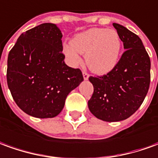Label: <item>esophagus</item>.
<instances>
[{"label":"esophagus","mask_w":158,"mask_h":158,"mask_svg":"<svg viewBox=\"0 0 158 158\" xmlns=\"http://www.w3.org/2000/svg\"><path fill=\"white\" fill-rule=\"evenodd\" d=\"M82 76H83V79H84V80H88V79H89V75L87 72H85V71H83V72H82Z\"/></svg>","instance_id":"obj_1"}]
</instances>
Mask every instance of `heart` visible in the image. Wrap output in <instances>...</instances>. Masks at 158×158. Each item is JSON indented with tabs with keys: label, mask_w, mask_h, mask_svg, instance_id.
Instances as JSON below:
<instances>
[{
	"label": "heart",
	"mask_w": 158,
	"mask_h": 158,
	"mask_svg": "<svg viewBox=\"0 0 158 158\" xmlns=\"http://www.w3.org/2000/svg\"><path fill=\"white\" fill-rule=\"evenodd\" d=\"M122 42L114 29L91 28L73 38L70 44L64 46V53L72 65L80 63L79 54H85L88 67L94 73L106 74L117 65Z\"/></svg>",
	"instance_id": "b5f03b06"
}]
</instances>
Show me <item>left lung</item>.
<instances>
[{
	"label": "left lung",
	"mask_w": 158,
	"mask_h": 158,
	"mask_svg": "<svg viewBox=\"0 0 158 158\" xmlns=\"http://www.w3.org/2000/svg\"><path fill=\"white\" fill-rule=\"evenodd\" d=\"M113 26L127 51L110 72L89 78L94 86L89 109L107 122L124 120L134 114L143 103L151 81V60L142 40L119 24Z\"/></svg>",
	"instance_id": "left-lung-1"
}]
</instances>
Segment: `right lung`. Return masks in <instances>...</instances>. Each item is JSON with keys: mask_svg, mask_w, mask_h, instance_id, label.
Wrapping results in <instances>:
<instances>
[{"mask_svg": "<svg viewBox=\"0 0 158 158\" xmlns=\"http://www.w3.org/2000/svg\"><path fill=\"white\" fill-rule=\"evenodd\" d=\"M62 37L55 24L44 23L22 33L8 54V89L17 106L32 117H56L83 81L79 69L65 64Z\"/></svg>", "mask_w": 158, "mask_h": 158, "instance_id": "obj_1", "label": "right lung"}]
</instances>
